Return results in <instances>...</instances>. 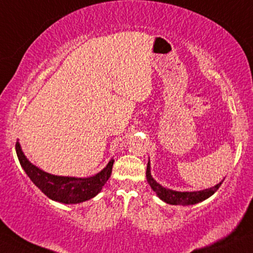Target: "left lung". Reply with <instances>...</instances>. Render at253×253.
Instances as JSON below:
<instances>
[{
  "instance_id": "left-lung-1",
  "label": "left lung",
  "mask_w": 253,
  "mask_h": 253,
  "mask_svg": "<svg viewBox=\"0 0 253 253\" xmlns=\"http://www.w3.org/2000/svg\"><path fill=\"white\" fill-rule=\"evenodd\" d=\"M146 176L147 182H148L150 188L155 191L156 195L161 198L162 201L171 206H191V204H196L202 202V201L209 198L211 195H213L217 191V189L220 187L222 182H219L218 184H216L215 187L208 188V189L200 190V191H176L168 189V188L164 187L160 183H158L154 178L152 177L150 174V165L148 162L147 165V170H146Z\"/></svg>"
}]
</instances>
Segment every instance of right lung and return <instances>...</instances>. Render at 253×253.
<instances>
[{
	"instance_id": "right-lung-1",
	"label": "right lung",
	"mask_w": 253,
	"mask_h": 253,
	"mask_svg": "<svg viewBox=\"0 0 253 253\" xmlns=\"http://www.w3.org/2000/svg\"><path fill=\"white\" fill-rule=\"evenodd\" d=\"M16 154L18 161L34 182L36 187L40 188L51 200L59 203L77 204L91 200L95 195L100 193L103 187L111 176L112 167L114 160H110L106 167L98 174L91 177H70V176H57L43 171L36 166L31 164L22 152L20 142H16Z\"/></svg>"
}]
</instances>
